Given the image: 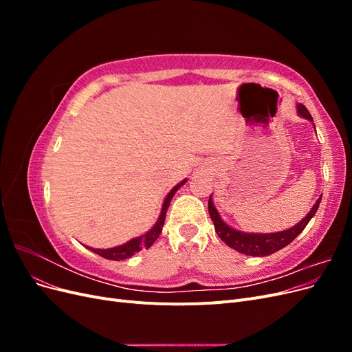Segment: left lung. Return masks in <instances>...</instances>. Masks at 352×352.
Returning a JSON list of instances; mask_svg holds the SVG:
<instances>
[{"mask_svg":"<svg viewBox=\"0 0 352 352\" xmlns=\"http://www.w3.org/2000/svg\"><path fill=\"white\" fill-rule=\"evenodd\" d=\"M296 110H298V114L304 117V119L313 122V117L310 111L305 109L304 104H298ZM320 201H322V197L316 201V204L313 206L310 212H308V214L298 223V225H295L291 229L274 232V233H245L228 226L226 223L221 220L214 204H212L211 195L208 199V212L212 223H214V229L217 232L219 238L226 245H229L230 248L236 250L238 252L245 255H252V257H264V255H270L276 251L285 248L286 245H289L298 235H300L308 225V221H310L311 217L316 214L318 206H320Z\"/></svg>","mask_w":352,"mask_h":352,"instance_id":"8db88e82","label":"left lung"}]
</instances>
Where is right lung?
Returning <instances> with one entry per match:
<instances>
[{
  "mask_svg": "<svg viewBox=\"0 0 352 352\" xmlns=\"http://www.w3.org/2000/svg\"><path fill=\"white\" fill-rule=\"evenodd\" d=\"M186 182V179L182 180V182L177 184L170 192L167 194L164 202H163V208H162V214H160L158 220L155 225L148 230L146 233H144L142 236H138V238H133L131 239L129 242H126L123 245H120V247H114V248H109V250H97V248H89L92 252L101 255V257L107 258V260H114V261H120V260H126L132 257L133 254H136L138 251H141L144 248H150L151 245L157 241V238L160 236V233H162L163 230V225H164V219H166V212H167V208L170 206V201H172L173 195L176 194V190L182 186Z\"/></svg>",
  "mask_w": 352,
  "mask_h": 352,
  "instance_id": "right-lung-1",
  "label": "right lung"
}]
</instances>
